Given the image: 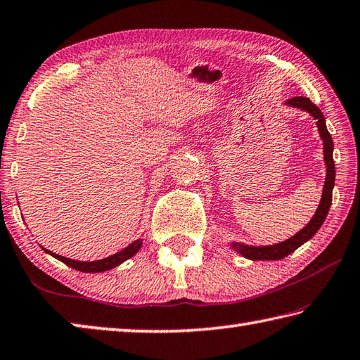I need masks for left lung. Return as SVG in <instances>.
<instances>
[{"instance_id": "obj_1", "label": "left lung", "mask_w": 360, "mask_h": 360, "mask_svg": "<svg viewBox=\"0 0 360 360\" xmlns=\"http://www.w3.org/2000/svg\"><path fill=\"white\" fill-rule=\"evenodd\" d=\"M286 105L304 110V112L310 113L316 120L318 132L324 145V162H326V167H328V173H326V181H324V188H323V197L315 215H313L311 220L307 224V226H304L302 230H300L297 234H294V236L290 238L288 240H283V243L276 244V245H264V247H253V245H245L240 243H233L231 244L233 250H236L238 253H240L243 257L248 259H282L285 257H288V255L296 250V248H299L300 245L305 244L307 240L315 236V233L321 228L326 217H328L329 207L332 205V188H334V184H335V165H334V158H332L334 141H332L329 130L326 127L324 115L321 110L315 105V103L302 96L292 97V99L286 101Z\"/></svg>"}]
</instances>
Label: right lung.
Returning a JSON list of instances; mask_svg holds the SVG:
<instances>
[{
	"instance_id": "add662e5",
	"label": "right lung",
	"mask_w": 360,
	"mask_h": 360,
	"mask_svg": "<svg viewBox=\"0 0 360 360\" xmlns=\"http://www.w3.org/2000/svg\"><path fill=\"white\" fill-rule=\"evenodd\" d=\"M141 244H143V239H139V240H135V243L130 244L129 247L124 248V250L112 255V257H107V258L99 259V261H89V263H88V261L69 259L66 257H61V255H56L53 252L47 250V248H44V250L47 252V253H50L51 257H55V258H58L60 261H63L64 264H68L69 267H72V269H77V271H80V272H103V271L113 269V267H116L117 264H121L126 259L132 258L134 255L140 250Z\"/></svg>"
}]
</instances>
